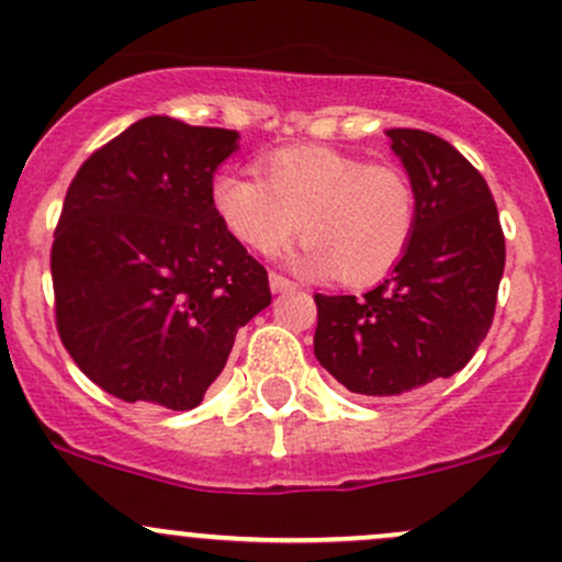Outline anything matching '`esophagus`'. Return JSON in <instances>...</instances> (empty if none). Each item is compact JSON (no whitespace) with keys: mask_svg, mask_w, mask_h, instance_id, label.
Segmentation results:
<instances>
[{"mask_svg":"<svg viewBox=\"0 0 562 562\" xmlns=\"http://www.w3.org/2000/svg\"><path fill=\"white\" fill-rule=\"evenodd\" d=\"M269 288H271V293H288V291H295V282L293 280H288V277H282V274H277V271H271L269 274Z\"/></svg>","mask_w":562,"mask_h":562,"instance_id":"34e87169","label":"esophagus"}]
</instances>
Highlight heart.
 Returning <instances> with one entry per match:
<instances>
[{
  "label": "heart",
  "mask_w": 562,
  "mask_h": 562,
  "mask_svg": "<svg viewBox=\"0 0 562 562\" xmlns=\"http://www.w3.org/2000/svg\"><path fill=\"white\" fill-rule=\"evenodd\" d=\"M263 178L218 170L211 205L221 224L271 256L299 232L295 267L368 285L397 267L416 232V191L394 165H368L330 146H288L263 159Z\"/></svg>",
  "instance_id": "1"
}]
</instances>
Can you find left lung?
Segmentation results:
<instances>
[{"instance_id": "8db88e82", "label": "left lung", "mask_w": 562, "mask_h": 562, "mask_svg": "<svg viewBox=\"0 0 562 562\" xmlns=\"http://www.w3.org/2000/svg\"><path fill=\"white\" fill-rule=\"evenodd\" d=\"M386 135L416 191L408 250L362 299L314 295V357L366 397L459 373L488 336L504 274V234L485 178L437 135Z\"/></svg>"}]
</instances>
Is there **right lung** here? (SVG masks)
<instances>
[{
	"label": "right lung",
	"instance_id": "right-lung-1",
	"mask_svg": "<svg viewBox=\"0 0 562 562\" xmlns=\"http://www.w3.org/2000/svg\"><path fill=\"white\" fill-rule=\"evenodd\" d=\"M239 133L146 116L74 176L50 269L64 347L125 403L191 411L271 304L267 269L211 205Z\"/></svg>",
	"mask_w": 562,
	"mask_h": 562
}]
</instances>
